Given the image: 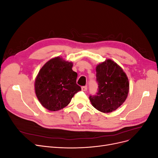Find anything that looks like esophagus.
<instances>
[{"mask_svg": "<svg viewBox=\"0 0 158 158\" xmlns=\"http://www.w3.org/2000/svg\"><path fill=\"white\" fill-rule=\"evenodd\" d=\"M88 89V87L87 86H82V90L84 91V92H85V91H87Z\"/></svg>", "mask_w": 158, "mask_h": 158, "instance_id": "esophagus-1", "label": "esophagus"}]
</instances>
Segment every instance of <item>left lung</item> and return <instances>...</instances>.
I'll return each mask as SVG.
<instances>
[{
  "label": "left lung",
  "instance_id": "1",
  "mask_svg": "<svg viewBox=\"0 0 158 158\" xmlns=\"http://www.w3.org/2000/svg\"><path fill=\"white\" fill-rule=\"evenodd\" d=\"M96 95H90L92 106L103 113H111L126 100L129 91L128 79L120 66L111 59L96 66Z\"/></svg>",
  "mask_w": 158,
  "mask_h": 158
}]
</instances>
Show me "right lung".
I'll return each mask as SVG.
<instances>
[{
	"label": "right lung",
	"mask_w": 158,
	"mask_h": 158,
	"mask_svg": "<svg viewBox=\"0 0 158 158\" xmlns=\"http://www.w3.org/2000/svg\"><path fill=\"white\" fill-rule=\"evenodd\" d=\"M73 66L71 62L56 56L47 62L38 73L35 81L36 96L49 111H59L67 106L74 94L81 90Z\"/></svg>",
	"instance_id": "obj_1"
}]
</instances>
